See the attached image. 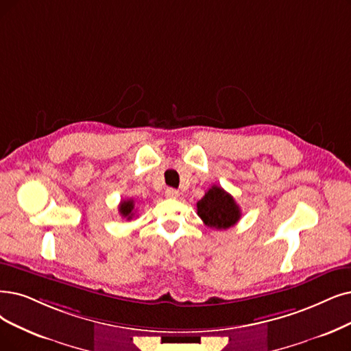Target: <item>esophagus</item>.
I'll return each mask as SVG.
<instances>
[{
  "instance_id": "34e87169",
  "label": "esophagus",
  "mask_w": 351,
  "mask_h": 351,
  "mask_svg": "<svg viewBox=\"0 0 351 351\" xmlns=\"http://www.w3.org/2000/svg\"><path fill=\"white\" fill-rule=\"evenodd\" d=\"M165 195H167V197H170V199H177L178 197V191L176 190V189H167L165 190Z\"/></svg>"
}]
</instances>
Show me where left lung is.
<instances>
[{
	"label": "left lung",
	"instance_id": "obj_1",
	"mask_svg": "<svg viewBox=\"0 0 351 351\" xmlns=\"http://www.w3.org/2000/svg\"><path fill=\"white\" fill-rule=\"evenodd\" d=\"M197 215L206 226L212 229H229L239 221L242 213L234 199L221 187L208 189L204 197L197 202Z\"/></svg>",
	"mask_w": 351,
	"mask_h": 351
}]
</instances>
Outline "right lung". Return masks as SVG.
Returning a JSON list of instances; mask_svg holds the SVG:
<instances>
[{
	"label": "right lung",
	"instance_id": "add662e5",
	"mask_svg": "<svg viewBox=\"0 0 351 351\" xmlns=\"http://www.w3.org/2000/svg\"><path fill=\"white\" fill-rule=\"evenodd\" d=\"M119 213L122 217H125L127 220H131L135 216V202L132 199L121 202Z\"/></svg>",
	"mask_w": 351,
	"mask_h": 351
}]
</instances>
